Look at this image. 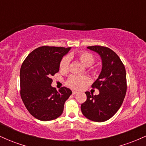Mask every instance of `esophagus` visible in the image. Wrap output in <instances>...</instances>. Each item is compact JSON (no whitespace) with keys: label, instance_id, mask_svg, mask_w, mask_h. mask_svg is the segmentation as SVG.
<instances>
[{"label":"esophagus","instance_id":"1","mask_svg":"<svg viewBox=\"0 0 146 146\" xmlns=\"http://www.w3.org/2000/svg\"><path fill=\"white\" fill-rule=\"evenodd\" d=\"M72 93H73V95H75L78 93V91H77V90H73V91H72Z\"/></svg>","mask_w":146,"mask_h":146}]
</instances>
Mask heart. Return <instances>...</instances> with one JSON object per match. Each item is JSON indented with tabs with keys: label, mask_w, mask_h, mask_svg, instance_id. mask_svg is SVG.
I'll list each match as a JSON object with an SVG mask.
<instances>
[{
	"label": "heart",
	"mask_w": 146,
	"mask_h": 146,
	"mask_svg": "<svg viewBox=\"0 0 146 146\" xmlns=\"http://www.w3.org/2000/svg\"><path fill=\"white\" fill-rule=\"evenodd\" d=\"M73 56L71 55L69 58H72ZM76 58L81 62L84 66H90L94 62V57L88 52L82 51L80 52L77 54ZM69 59L67 57H64L62 58L60 63V70L61 71L64 72L67 70ZM89 82V79L85 75H71L67 80V84L71 88L75 89H80L86 85Z\"/></svg>",
	"instance_id": "1"
}]
</instances>
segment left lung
Instances as JSON below:
<instances>
[{"instance_id": "8db88e82", "label": "left lung", "mask_w": 146, "mask_h": 146, "mask_svg": "<svg viewBox=\"0 0 146 146\" xmlns=\"http://www.w3.org/2000/svg\"><path fill=\"white\" fill-rule=\"evenodd\" d=\"M96 52L102 59V71L92 84L100 93L93 95L85 92L86 101L82 104V113L91 121H107L117 113L123 103L127 89L125 66L116 53L110 48L102 46H88Z\"/></svg>"}]
</instances>
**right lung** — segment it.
I'll use <instances>...</instances> for the list:
<instances>
[{
  "label": "right lung",
  "instance_id": "1",
  "mask_svg": "<svg viewBox=\"0 0 146 146\" xmlns=\"http://www.w3.org/2000/svg\"><path fill=\"white\" fill-rule=\"evenodd\" d=\"M71 47L43 46L37 48L24 60L20 71L21 96L32 116L41 121H51L62 113L64 105L72 91L66 87L59 90L51 86L60 63Z\"/></svg>",
  "mask_w": 146,
  "mask_h": 146
}]
</instances>
